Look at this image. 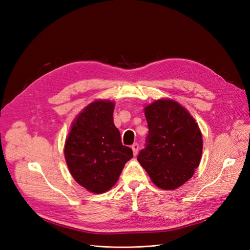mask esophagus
<instances>
[{
	"mask_svg": "<svg viewBox=\"0 0 250 250\" xmlns=\"http://www.w3.org/2000/svg\"><path fill=\"white\" fill-rule=\"evenodd\" d=\"M139 148H140V146H139V144H138V143H134L133 145L131 146L132 152H133V154H134V155H137V154H138V152H139Z\"/></svg>",
	"mask_w": 250,
	"mask_h": 250,
	"instance_id": "esophagus-1",
	"label": "esophagus"
}]
</instances>
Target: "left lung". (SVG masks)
I'll list each match as a JSON object with an SVG mask.
<instances>
[{"label":"left lung","instance_id":"obj_1","mask_svg":"<svg viewBox=\"0 0 250 250\" xmlns=\"http://www.w3.org/2000/svg\"><path fill=\"white\" fill-rule=\"evenodd\" d=\"M148 135L138 161L151 180L175 190L190 179L202 154V135L193 117L173 100L161 99L145 107Z\"/></svg>","mask_w":250,"mask_h":250}]
</instances>
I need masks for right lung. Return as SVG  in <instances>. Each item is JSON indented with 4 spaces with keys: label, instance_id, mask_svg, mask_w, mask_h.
<instances>
[{
    "label": "right lung",
    "instance_id": "right-lung-1",
    "mask_svg": "<svg viewBox=\"0 0 250 250\" xmlns=\"http://www.w3.org/2000/svg\"><path fill=\"white\" fill-rule=\"evenodd\" d=\"M115 103H90L75 120L64 146L74 179L87 191L100 194L115 186L125 164L133 156L113 124Z\"/></svg>",
    "mask_w": 250,
    "mask_h": 250
}]
</instances>
